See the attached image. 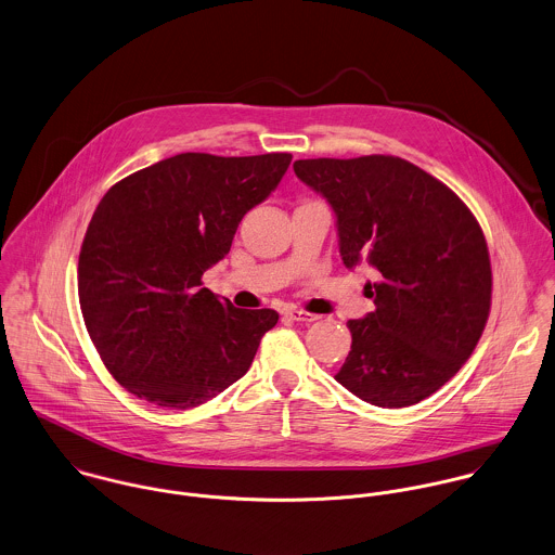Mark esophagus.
<instances>
[{"label": "esophagus", "instance_id": "esophagus-1", "mask_svg": "<svg viewBox=\"0 0 555 555\" xmlns=\"http://www.w3.org/2000/svg\"><path fill=\"white\" fill-rule=\"evenodd\" d=\"M287 318H289V320H294V322H302V324H311V322H315V320H318V315L307 313V311H298V309L287 311Z\"/></svg>", "mask_w": 555, "mask_h": 555}]
</instances>
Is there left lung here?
I'll return each mask as SVG.
<instances>
[{
    "label": "left lung",
    "mask_w": 555,
    "mask_h": 555,
    "mask_svg": "<svg viewBox=\"0 0 555 555\" xmlns=\"http://www.w3.org/2000/svg\"><path fill=\"white\" fill-rule=\"evenodd\" d=\"M296 176L333 206L340 257L377 270L375 311L349 320L351 351L334 375L377 408H408L440 390L480 340L491 261L469 208L399 156L307 158Z\"/></svg>",
    "instance_id": "obj_1"
}]
</instances>
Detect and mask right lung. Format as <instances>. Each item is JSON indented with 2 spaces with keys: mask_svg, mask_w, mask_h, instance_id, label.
Wrapping results in <instances>:
<instances>
[{
  "mask_svg": "<svg viewBox=\"0 0 555 555\" xmlns=\"http://www.w3.org/2000/svg\"><path fill=\"white\" fill-rule=\"evenodd\" d=\"M289 163L287 152H186L126 176L101 199L79 253V305L101 360L128 392L189 410L248 371L279 313L235 309L202 276Z\"/></svg>",
  "mask_w": 555,
  "mask_h": 555,
  "instance_id": "right-lung-1",
  "label": "right lung"
}]
</instances>
